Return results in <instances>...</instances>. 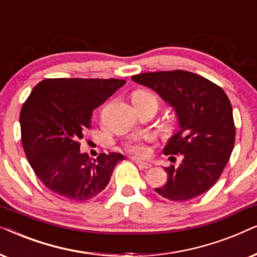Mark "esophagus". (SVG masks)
Masks as SVG:
<instances>
[{
  "label": "esophagus",
  "mask_w": 257,
  "mask_h": 257,
  "mask_svg": "<svg viewBox=\"0 0 257 257\" xmlns=\"http://www.w3.org/2000/svg\"><path fill=\"white\" fill-rule=\"evenodd\" d=\"M133 160L135 161V164L138 165L140 168H146V170H147V168H151L152 167V164H149V162L141 161V160H139V159H133Z\"/></svg>",
  "instance_id": "esophagus-1"
}]
</instances>
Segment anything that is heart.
Instances as JSON below:
<instances>
[{
  "mask_svg": "<svg viewBox=\"0 0 257 257\" xmlns=\"http://www.w3.org/2000/svg\"><path fill=\"white\" fill-rule=\"evenodd\" d=\"M133 100H138V102H146V100H157L155 96L153 93L148 92V91L140 90L134 92V95L132 97ZM151 136H145L142 139H134L132 141H129L126 144V151L131 154L135 155V157H147L151 152V149L148 147V142L151 141Z\"/></svg>",
  "mask_w": 257,
  "mask_h": 257,
  "instance_id": "1",
  "label": "heart"
}]
</instances>
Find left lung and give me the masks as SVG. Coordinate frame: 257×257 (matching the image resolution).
<instances>
[{
	"label": "left lung",
	"instance_id": "obj_1",
	"mask_svg": "<svg viewBox=\"0 0 257 257\" xmlns=\"http://www.w3.org/2000/svg\"><path fill=\"white\" fill-rule=\"evenodd\" d=\"M173 106L179 132L164 153L183 155L178 167H165L167 183L155 191L166 199L185 201L209 191L222 175L235 145L231 103L222 87L188 71H159L132 77ZM174 158V157H171Z\"/></svg>",
	"mask_w": 257,
	"mask_h": 257
}]
</instances>
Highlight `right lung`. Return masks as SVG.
Segmentation results:
<instances>
[{"mask_svg": "<svg viewBox=\"0 0 257 257\" xmlns=\"http://www.w3.org/2000/svg\"><path fill=\"white\" fill-rule=\"evenodd\" d=\"M123 79L48 78L32 90L20 112L21 141L27 160L52 192L72 200L96 197L109 184L119 153L91 161L79 140L91 128L92 111L117 91Z\"/></svg>", "mask_w": 257, "mask_h": 257, "instance_id": "1", "label": "right lung"}]
</instances>
